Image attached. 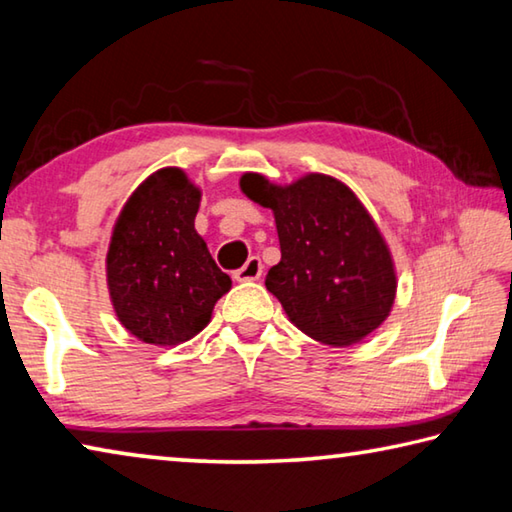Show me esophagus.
I'll list each match as a JSON object with an SVG mask.
<instances>
[{"label": "esophagus", "instance_id": "esophagus-1", "mask_svg": "<svg viewBox=\"0 0 512 512\" xmlns=\"http://www.w3.org/2000/svg\"><path fill=\"white\" fill-rule=\"evenodd\" d=\"M262 271H264V266H262V262H259V257H250L248 262L239 268V271H235V280L237 282H253L262 277Z\"/></svg>", "mask_w": 512, "mask_h": 512}]
</instances>
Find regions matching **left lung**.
<instances>
[{
  "label": "left lung",
  "instance_id": "8db88e82",
  "mask_svg": "<svg viewBox=\"0 0 512 512\" xmlns=\"http://www.w3.org/2000/svg\"><path fill=\"white\" fill-rule=\"evenodd\" d=\"M239 189L273 212L282 259L268 271L266 289L300 332L348 348L391 316L397 296L393 253L343 180L305 173L277 185L248 171Z\"/></svg>",
  "mask_w": 512,
  "mask_h": 512
}]
</instances>
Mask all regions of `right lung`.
Segmentation results:
<instances>
[{"mask_svg":"<svg viewBox=\"0 0 512 512\" xmlns=\"http://www.w3.org/2000/svg\"><path fill=\"white\" fill-rule=\"evenodd\" d=\"M201 196L183 169L162 167L133 189L112 225L108 293L137 341L167 348L194 339L232 289L194 228Z\"/></svg>","mask_w":512,"mask_h":512,"instance_id":"1","label":"right lung"}]
</instances>
